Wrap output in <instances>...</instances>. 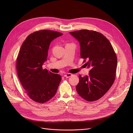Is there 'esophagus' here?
I'll return each mask as SVG.
<instances>
[{
  "label": "esophagus",
  "instance_id": "obj_1",
  "mask_svg": "<svg viewBox=\"0 0 133 133\" xmlns=\"http://www.w3.org/2000/svg\"><path fill=\"white\" fill-rule=\"evenodd\" d=\"M72 74H71V73H67L64 75V76L65 78H68L69 77H71V76H72Z\"/></svg>",
  "mask_w": 133,
  "mask_h": 133
}]
</instances>
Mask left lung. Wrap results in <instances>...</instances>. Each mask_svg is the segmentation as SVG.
<instances>
[{"instance_id": "8db88e82", "label": "left lung", "mask_w": 133, "mask_h": 133, "mask_svg": "<svg viewBox=\"0 0 133 133\" xmlns=\"http://www.w3.org/2000/svg\"><path fill=\"white\" fill-rule=\"evenodd\" d=\"M69 33L79 41L81 58L90 68L88 76L79 75L76 91L87 101L99 100L115 79L117 57L114 48L107 38L98 32L81 30Z\"/></svg>"}]
</instances>
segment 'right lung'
<instances>
[{"instance_id": "add662e5", "label": "right lung", "mask_w": 133, "mask_h": 133, "mask_svg": "<svg viewBox=\"0 0 133 133\" xmlns=\"http://www.w3.org/2000/svg\"><path fill=\"white\" fill-rule=\"evenodd\" d=\"M62 33L43 30L30 34L21 46L17 58L19 79L27 95L34 101L44 103L57 93L61 76L43 68L51 42Z\"/></svg>"}]
</instances>
